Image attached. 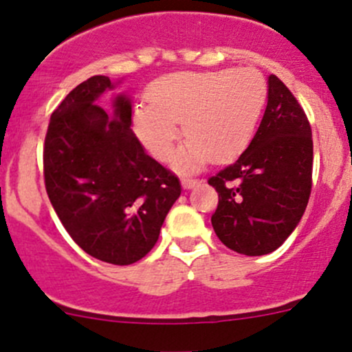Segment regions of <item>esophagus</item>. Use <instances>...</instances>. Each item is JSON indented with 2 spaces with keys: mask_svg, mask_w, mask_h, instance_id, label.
I'll list each match as a JSON object with an SVG mask.
<instances>
[{
  "mask_svg": "<svg viewBox=\"0 0 352 352\" xmlns=\"http://www.w3.org/2000/svg\"><path fill=\"white\" fill-rule=\"evenodd\" d=\"M197 184H199V180H196V179H182L184 189H192V187H196Z\"/></svg>",
  "mask_w": 352,
  "mask_h": 352,
  "instance_id": "1",
  "label": "esophagus"
}]
</instances>
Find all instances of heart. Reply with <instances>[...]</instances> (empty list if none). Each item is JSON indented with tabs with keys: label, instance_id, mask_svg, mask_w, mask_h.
Wrapping results in <instances>:
<instances>
[{
	"label": "heart",
	"instance_id": "obj_1",
	"mask_svg": "<svg viewBox=\"0 0 352 352\" xmlns=\"http://www.w3.org/2000/svg\"><path fill=\"white\" fill-rule=\"evenodd\" d=\"M267 100L258 71H186L160 78L150 102L133 112V131L156 160H168L180 136L189 138L173 158L179 172H194L209 162L225 163L242 155L254 138Z\"/></svg>",
	"mask_w": 352,
	"mask_h": 352
}]
</instances>
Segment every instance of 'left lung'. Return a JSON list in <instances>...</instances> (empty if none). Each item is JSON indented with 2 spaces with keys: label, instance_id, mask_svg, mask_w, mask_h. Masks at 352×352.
<instances>
[{
  "label": "left lung",
  "instance_id": "obj_1",
  "mask_svg": "<svg viewBox=\"0 0 352 352\" xmlns=\"http://www.w3.org/2000/svg\"><path fill=\"white\" fill-rule=\"evenodd\" d=\"M314 141L303 109L276 74L258 129L235 163L208 180L219 201L218 239L239 254L265 255L293 233L311 190Z\"/></svg>",
  "mask_w": 352,
  "mask_h": 352
}]
</instances>
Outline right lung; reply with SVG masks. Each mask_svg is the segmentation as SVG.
Returning a JSON list of instances; mask_svg holds the SVG:
<instances>
[{
  "instance_id": "obj_1",
  "label": "right lung",
  "mask_w": 352,
  "mask_h": 352,
  "mask_svg": "<svg viewBox=\"0 0 352 352\" xmlns=\"http://www.w3.org/2000/svg\"><path fill=\"white\" fill-rule=\"evenodd\" d=\"M120 83L88 78L52 112L44 179L71 239L98 261L129 265L155 247L182 187L134 136L129 95L112 97L110 113L97 105Z\"/></svg>"
}]
</instances>
